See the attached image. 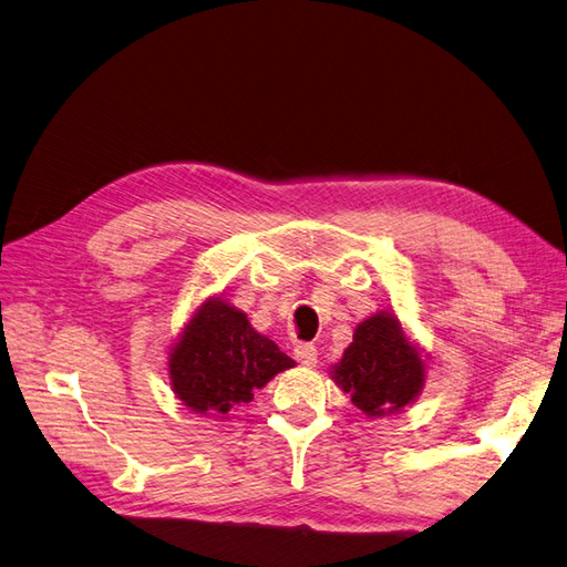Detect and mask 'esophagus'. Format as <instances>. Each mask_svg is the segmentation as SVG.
<instances>
[{"mask_svg":"<svg viewBox=\"0 0 567 567\" xmlns=\"http://www.w3.org/2000/svg\"><path fill=\"white\" fill-rule=\"evenodd\" d=\"M293 354L302 367H317V348L312 342H300V346H296Z\"/></svg>","mask_w":567,"mask_h":567,"instance_id":"obj_1","label":"esophagus"}]
</instances>
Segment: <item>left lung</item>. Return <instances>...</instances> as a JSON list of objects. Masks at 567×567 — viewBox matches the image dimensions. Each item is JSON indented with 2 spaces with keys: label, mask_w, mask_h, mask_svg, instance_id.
<instances>
[{
  "label": "left lung",
  "mask_w": 567,
  "mask_h": 567,
  "mask_svg": "<svg viewBox=\"0 0 567 567\" xmlns=\"http://www.w3.org/2000/svg\"><path fill=\"white\" fill-rule=\"evenodd\" d=\"M329 373L364 416L383 419L419 400L427 379V357L398 315L379 310L357 323L352 342Z\"/></svg>",
  "instance_id": "8db88e82"
}]
</instances>
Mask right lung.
<instances>
[{"label":"right lung","mask_w":567,"mask_h":567,"mask_svg":"<svg viewBox=\"0 0 567 567\" xmlns=\"http://www.w3.org/2000/svg\"><path fill=\"white\" fill-rule=\"evenodd\" d=\"M296 362L227 298H203L167 352L175 398L194 414L229 421L274 375Z\"/></svg>","instance_id":"right-lung-1"}]
</instances>
